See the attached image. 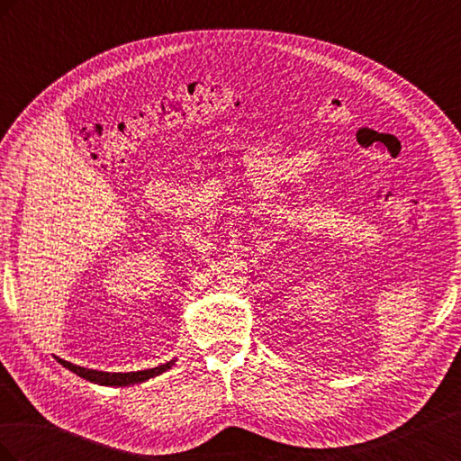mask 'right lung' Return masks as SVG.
Masks as SVG:
<instances>
[{
	"instance_id": "add662e5",
	"label": "right lung",
	"mask_w": 461,
	"mask_h": 461,
	"mask_svg": "<svg viewBox=\"0 0 461 461\" xmlns=\"http://www.w3.org/2000/svg\"><path fill=\"white\" fill-rule=\"evenodd\" d=\"M55 359H58L59 364L63 367H67L68 371H73L78 376H82V379H86V381L95 383V384H105V386H129V384H136V383H144V381L151 379V376H158L163 371L171 369L173 364H175V359H171V361H167V364H163L159 367H153V369L131 371V373H107V371H95V369L80 367V366H75V364H71V361H65L61 357H55Z\"/></svg>"
}]
</instances>
